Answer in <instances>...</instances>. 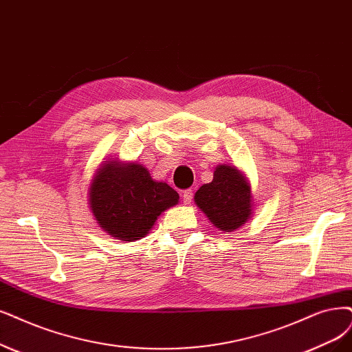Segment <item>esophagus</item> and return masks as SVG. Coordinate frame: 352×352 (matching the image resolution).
I'll use <instances>...</instances> for the list:
<instances>
[{
    "label": "esophagus",
    "mask_w": 352,
    "mask_h": 352,
    "mask_svg": "<svg viewBox=\"0 0 352 352\" xmlns=\"http://www.w3.org/2000/svg\"><path fill=\"white\" fill-rule=\"evenodd\" d=\"M192 200V190H186L183 192V203L184 204H190Z\"/></svg>",
    "instance_id": "1"
}]
</instances>
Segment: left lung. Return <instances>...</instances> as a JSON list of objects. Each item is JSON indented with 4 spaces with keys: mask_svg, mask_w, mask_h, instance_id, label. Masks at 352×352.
Wrapping results in <instances>:
<instances>
[{
    "mask_svg": "<svg viewBox=\"0 0 352 352\" xmlns=\"http://www.w3.org/2000/svg\"><path fill=\"white\" fill-rule=\"evenodd\" d=\"M194 203L222 232L242 228L252 217L255 207L248 177L229 164H219L214 168L213 181L197 190Z\"/></svg>",
    "mask_w": 352,
    "mask_h": 352,
    "instance_id": "8db88e82",
    "label": "left lung"
}]
</instances>
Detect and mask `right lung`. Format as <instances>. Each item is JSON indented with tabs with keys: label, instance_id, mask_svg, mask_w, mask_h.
Listing matches in <instances>:
<instances>
[{
	"label": "right lung",
	"instance_id": "1",
	"mask_svg": "<svg viewBox=\"0 0 352 352\" xmlns=\"http://www.w3.org/2000/svg\"><path fill=\"white\" fill-rule=\"evenodd\" d=\"M88 204L97 225L126 242L145 238L162 212L178 204V192L162 181L152 179L139 162L109 156L89 181Z\"/></svg>",
	"mask_w": 352,
	"mask_h": 352
}]
</instances>
